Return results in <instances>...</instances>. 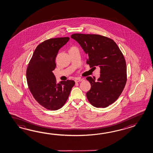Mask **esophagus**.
<instances>
[{
    "label": "esophagus",
    "instance_id": "1",
    "mask_svg": "<svg viewBox=\"0 0 153 153\" xmlns=\"http://www.w3.org/2000/svg\"><path fill=\"white\" fill-rule=\"evenodd\" d=\"M83 80V79H82V78H76L75 79V81L76 83H78L79 82L82 81Z\"/></svg>",
    "mask_w": 153,
    "mask_h": 153
}]
</instances>
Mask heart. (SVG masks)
I'll return each instance as SVG.
<instances>
[{
  "mask_svg": "<svg viewBox=\"0 0 153 153\" xmlns=\"http://www.w3.org/2000/svg\"><path fill=\"white\" fill-rule=\"evenodd\" d=\"M72 47H71V48H72Z\"/></svg>",
  "mask_w": 153,
  "mask_h": 153,
  "instance_id": "1",
  "label": "heart"
}]
</instances>
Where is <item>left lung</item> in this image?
Wrapping results in <instances>:
<instances>
[{"label": "left lung", "mask_w": 153, "mask_h": 153, "mask_svg": "<svg viewBox=\"0 0 153 153\" xmlns=\"http://www.w3.org/2000/svg\"><path fill=\"white\" fill-rule=\"evenodd\" d=\"M71 38L78 42L88 55L90 68H100V77L86 79L91 88L86 95L89 102L97 108H105L114 102L122 94L127 80L124 56L112 39L97 34H74Z\"/></svg>", "instance_id": "1"}]
</instances>
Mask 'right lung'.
Returning <instances> with one entry per match:
<instances>
[{
    "label": "right lung",
    "mask_w": 153,
    "mask_h": 153,
    "mask_svg": "<svg viewBox=\"0 0 153 153\" xmlns=\"http://www.w3.org/2000/svg\"><path fill=\"white\" fill-rule=\"evenodd\" d=\"M69 37L44 41L35 50L27 69L28 87L35 99L45 108L56 111L62 108L69 97L75 82L72 80L56 83L53 71L56 58Z\"/></svg>",
    "instance_id": "add662e5"
}]
</instances>
